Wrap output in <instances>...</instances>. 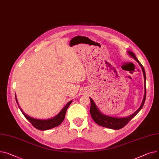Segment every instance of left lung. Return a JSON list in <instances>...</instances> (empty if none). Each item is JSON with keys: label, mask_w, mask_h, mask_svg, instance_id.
<instances>
[{"label": "left lung", "mask_w": 159, "mask_h": 159, "mask_svg": "<svg viewBox=\"0 0 159 159\" xmlns=\"http://www.w3.org/2000/svg\"><path fill=\"white\" fill-rule=\"evenodd\" d=\"M128 53L130 56V57L133 58L135 61H137L138 62V63L139 64L140 66H141L142 70L143 72L144 82L146 83V73H145L144 69L142 65V64L140 63V61L138 60V59L135 57V54L134 52H132L131 51H128ZM146 83H145L144 96V98H143V102H142L141 107H140L139 108V109L136 111H135L133 114L130 115L128 117H111V116H107V115L102 114L99 111V110L98 109V108L97 107L94 101H93L90 98V112L91 117L93 119V120H94L98 125H99L101 126L106 127V128H110V129H119L120 128H123L125 126H126L128 123L129 121L131 120L133 117H134L139 112V111L142 109V108L144 104L145 100H146Z\"/></svg>", "instance_id": "obj_1"}]
</instances>
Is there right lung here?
I'll list each match as a JSON object with an SVG mask.
<instances>
[{"label":"right lung","mask_w":159,"mask_h":159,"mask_svg":"<svg viewBox=\"0 0 159 159\" xmlns=\"http://www.w3.org/2000/svg\"><path fill=\"white\" fill-rule=\"evenodd\" d=\"M15 99H16V102L18 107H19L20 111H22V113L23 114L24 117L30 121V122L31 123V125L34 128H36L38 129H40V130L49 129H51L54 127H57V126H59L60 125H61L65 118L67 110L72 101H70L69 102H68L67 104L63 108V109L60 111L59 114L56 116H54V117H52L51 119H34L33 117H31L29 116H27V114H25L23 110L20 108L19 104H18V100L16 97V94H15Z\"/></svg>","instance_id":"add662e5"}]
</instances>
